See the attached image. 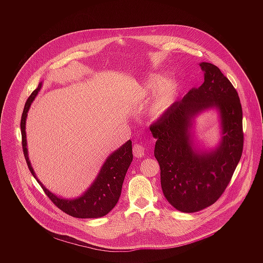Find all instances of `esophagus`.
<instances>
[{
	"instance_id": "1",
	"label": "esophagus",
	"mask_w": 263,
	"mask_h": 263,
	"mask_svg": "<svg viewBox=\"0 0 263 263\" xmlns=\"http://www.w3.org/2000/svg\"><path fill=\"white\" fill-rule=\"evenodd\" d=\"M133 152L136 158H142L146 154V148L142 144H136L133 148Z\"/></svg>"
}]
</instances>
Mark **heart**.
<instances>
[{"label":"heart","mask_w":263,"mask_h":263,"mask_svg":"<svg viewBox=\"0 0 263 263\" xmlns=\"http://www.w3.org/2000/svg\"><path fill=\"white\" fill-rule=\"evenodd\" d=\"M156 87L157 89L148 104V113L153 118L160 117L171 106L177 89V83L173 79H165L160 82L158 78L149 77L144 83V87L140 92V97H147V95Z\"/></svg>","instance_id":"heart-1"}]
</instances>
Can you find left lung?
<instances>
[{
  "label": "left lung",
  "mask_w": 263,
  "mask_h": 263,
  "mask_svg": "<svg viewBox=\"0 0 263 263\" xmlns=\"http://www.w3.org/2000/svg\"><path fill=\"white\" fill-rule=\"evenodd\" d=\"M204 82L174 102L150 126L157 140L154 155L168 202L182 213L215 203L225 191L243 151L242 106L236 89L220 69L199 64ZM220 115L221 141L212 151L197 148L191 135L193 119L208 109Z\"/></svg>",
  "instance_id": "obj_1"
}]
</instances>
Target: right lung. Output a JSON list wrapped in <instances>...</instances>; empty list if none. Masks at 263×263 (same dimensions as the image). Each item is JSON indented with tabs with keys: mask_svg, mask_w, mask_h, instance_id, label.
I'll use <instances>...</instances> for the list:
<instances>
[{
	"mask_svg": "<svg viewBox=\"0 0 263 263\" xmlns=\"http://www.w3.org/2000/svg\"><path fill=\"white\" fill-rule=\"evenodd\" d=\"M41 87L42 82L39 83L37 88L27 99L21 117L20 125L22 134V147L28 168L49 199L66 214L79 219H96L104 217L116 205L119 199L126 171L133 161L132 141L128 140L119 149L114 151L110 156L107 157L91 186L81 196L71 199L57 196L47 188L44 187V185L38 180L29 161L27 151L25 132L27 113Z\"/></svg>",
	"mask_w": 263,
	"mask_h": 263,
	"instance_id": "right-lung-1",
	"label": "right lung"
}]
</instances>
